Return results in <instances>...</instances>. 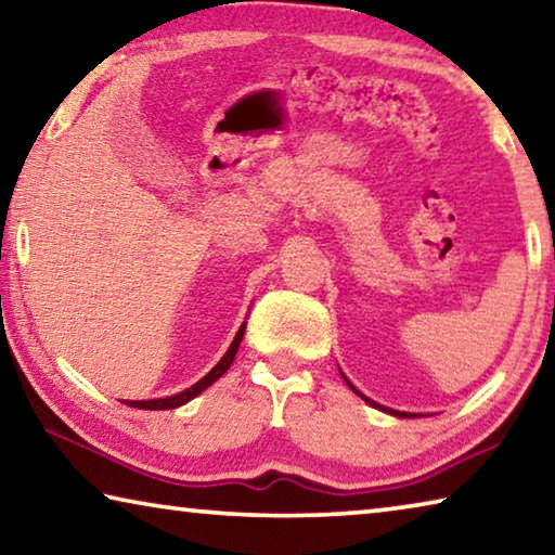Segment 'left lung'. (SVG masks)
I'll use <instances>...</instances> for the list:
<instances>
[{
	"label": "left lung",
	"instance_id": "1",
	"mask_svg": "<svg viewBox=\"0 0 555 555\" xmlns=\"http://www.w3.org/2000/svg\"><path fill=\"white\" fill-rule=\"evenodd\" d=\"M343 379L347 382V387H350V389H352L354 393H360V391H357V389L352 387V382L345 377V374H343ZM360 397H362V393H360ZM362 399H364V401H367V403H372V406H377V409H382V411H387V413H393V416H401V418H406V416H413V413H403V411H393V409H387V406H379V403H374V401H372V399H367V397H362Z\"/></svg>",
	"mask_w": 555,
	"mask_h": 555
}]
</instances>
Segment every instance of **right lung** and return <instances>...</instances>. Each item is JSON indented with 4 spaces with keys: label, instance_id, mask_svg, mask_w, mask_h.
<instances>
[{
    "label": "right lung",
    "instance_id": "right-lung-1",
    "mask_svg": "<svg viewBox=\"0 0 555 555\" xmlns=\"http://www.w3.org/2000/svg\"><path fill=\"white\" fill-rule=\"evenodd\" d=\"M244 327H247V323H242L240 325V331H237V335H234V340H232V345H230V350L224 352V357L222 360L215 364V367L205 374V377L201 379V382H195L193 387H188V389H183L181 393H173V397H166V399H149V401H125L127 406H134V409H146V411H164V409H176V406H183V403H188L191 399H195L198 397L201 391H205L210 387V384H215L218 382L224 372L230 370V364H232V360H234V354H237V347H240V343H242V335H244Z\"/></svg>",
    "mask_w": 555,
    "mask_h": 555
}]
</instances>
